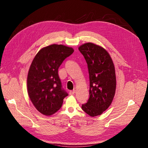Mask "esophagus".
Returning a JSON list of instances; mask_svg holds the SVG:
<instances>
[{
	"label": "esophagus",
	"instance_id": "obj_1",
	"mask_svg": "<svg viewBox=\"0 0 148 148\" xmlns=\"http://www.w3.org/2000/svg\"><path fill=\"white\" fill-rule=\"evenodd\" d=\"M75 90H70L69 91V95H74L75 94Z\"/></svg>",
	"mask_w": 148,
	"mask_h": 148
}]
</instances>
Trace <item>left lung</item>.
<instances>
[{
    "mask_svg": "<svg viewBox=\"0 0 148 148\" xmlns=\"http://www.w3.org/2000/svg\"><path fill=\"white\" fill-rule=\"evenodd\" d=\"M88 64L89 98L82 110L94 117L101 114L111 104L116 91L114 64L109 54L101 47L88 42L79 48Z\"/></svg>",
    "mask_w": 148,
    "mask_h": 148,
    "instance_id": "1",
    "label": "left lung"
}]
</instances>
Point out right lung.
Here are the masks:
<instances>
[{
  "label": "right lung",
  "instance_id": "right-lung-1",
  "mask_svg": "<svg viewBox=\"0 0 148 148\" xmlns=\"http://www.w3.org/2000/svg\"><path fill=\"white\" fill-rule=\"evenodd\" d=\"M73 52V49L63 45H50L39 51L31 64L27 80L28 94L35 108L44 115L59 110L68 95L62 88L58 69Z\"/></svg>",
  "mask_w": 148,
  "mask_h": 148
}]
</instances>
